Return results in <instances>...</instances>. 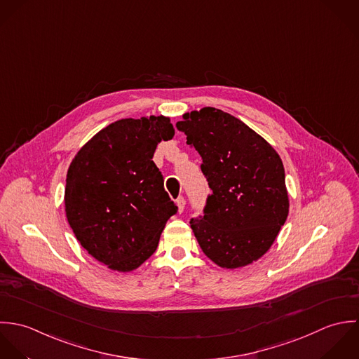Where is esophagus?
Masks as SVG:
<instances>
[{
	"label": "esophagus",
	"instance_id": "1",
	"mask_svg": "<svg viewBox=\"0 0 359 359\" xmlns=\"http://www.w3.org/2000/svg\"><path fill=\"white\" fill-rule=\"evenodd\" d=\"M176 204H177V211H179V214H182V212L184 211V207H186L184 198H183V197H179V198L176 200Z\"/></svg>",
	"mask_w": 359,
	"mask_h": 359
}]
</instances>
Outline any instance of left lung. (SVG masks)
<instances>
[{
	"mask_svg": "<svg viewBox=\"0 0 359 359\" xmlns=\"http://www.w3.org/2000/svg\"><path fill=\"white\" fill-rule=\"evenodd\" d=\"M176 128L201 155L212 191L205 215L190 220L203 252L220 268L251 265L269 251L288 216L279 154L244 122L212 107L183 114Z\"/></svg>",
	"mask_w": 359,
	"mask_h": 359,
	"instance_id": "1",
	"label": "left lung"
}]
</instances>
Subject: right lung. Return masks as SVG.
Masks as SVG:
<instances>
[{"label": "right lung", "mask_w": 359, "mask_h": 359, "mask_svg": "<svg viewBox=\"0 0 359 359\" xmlns=\"http://www.w3.org/2000/svg\"><path fill=\"white\" fill-rule=\"evenodd\" d=\"M173 136L163 115L121 119L94 135L69 165L67 219L81 247L111 271L142 266L176 214L152 161L158 143Z\"/></svg>", "instance_id": "obj_1"}]
</instances>
